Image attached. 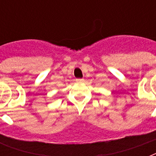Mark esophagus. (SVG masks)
Segmentation results:
<instances>
[{"instance_id": "1", "label": "esophagus", "mask_w": 156, "mask_h": 156, "mask_svg": "<svg viewBox=\"0 0 156 156\" xmlns=\"http://www.w3.org/2000/svg\"><path fill=\"white\" fill-rule=\"evenodd\" d=\"M76 82H77V83H83V82H84V79H83V78H78V79H76Z\"/></svg>"}]
</instances>
